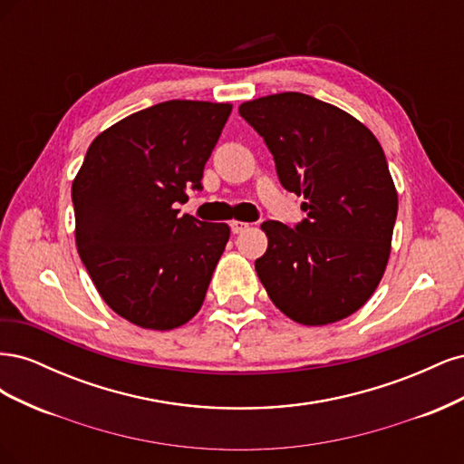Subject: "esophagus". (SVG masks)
I'll return each mask as SVG.
<instances>
[{
  "mask_svg": "<svg viewBox=\"0 0 464 464\" xmlns=\"http://www.w3.org/2000/svg\"><path fill=\"white\" fill-rule=\"evenodd\" d=\"M247 228H249L247 222H242V220H232V222H230L232 234H242V232H246Z\"/></svg>",
  "mask_w": 464,
  "mask_h": 464,
  "instance_id": "esophagus-1",
  "label": "esophagus"
}]
</instances>
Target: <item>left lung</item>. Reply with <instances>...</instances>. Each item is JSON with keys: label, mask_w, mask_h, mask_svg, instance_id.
I'll use <instances>...</instances> for the list:
<instances>
[{"label": "left lung", "mask_w": 464, "mask_h": 464, "mask_svg": "<svg viewBox=\"0 0 464 464\" xmlns=\"http://www.w3.org/2000/svg\"><path fill=\"white\" fill-rule=\"evenodd\" d=\"M240 116L269 147L283 188L304 195L307 215L294 228L261 224V285L302 325L353 315L385 273L399 208L382 145L344 110L302 92L256 98Z\"/></svg>", "instance_id": "8db88e82"}]
</instances>
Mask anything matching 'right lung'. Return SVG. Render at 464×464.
Returning <instances> with one entry per match:
<instances>
[{"instance_id": "1", "label": "right lung", "mask_w": 464, "mask_h": 464, "mask_svg": "<svg viewBox=\"0 0 464 464\" xmlns=\"http://www.w3.org/2000/svg\"><path fill=\"white\" fill-rule=\"evenodd\" d=\"M232 104L168 101L91 143L72 188L75 240L102 300L143 329L170 331L201 310L228 224L178 217Z\"/></svg>"}]
</instances>
